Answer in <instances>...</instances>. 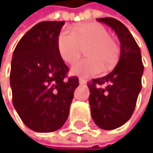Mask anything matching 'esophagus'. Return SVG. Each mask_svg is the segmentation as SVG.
<instances>
[{"label":"esophagus","mask_w":153,"mask_h":153,"mask_svg":"<svg viewBox=\"0 0 153 153\" xmlns=\"http://www.w3.org/2000/svg\"><path fill=\"white\" fill-rule=\"evenodd\" d=\"M86 83V80L84 79V78H82V77H79V84L83 85V84H85Z\"/></svg>","instance_id":"1"}]
</instances>
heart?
<instances>
[{
  "mask_svg": "<svg viewBox=\"0 0 153 153\" xmlns=\"http://www.w3.org/2000/svg\"><path fill=\"white\" fill-rule=\"evenodd\" d=\"M57 49L65 62L72 64L86 51L88 58L73 65L71 74L81 77L100 75L104 70H111L120 57V48L110 32L99 23L80 24L72 30H63L57 39Z\"/></svg>",
  "mask_w": 153,
  "mask_h": 153,
  "instance_id": "1",
  "label": "heart"
}]
</instances>
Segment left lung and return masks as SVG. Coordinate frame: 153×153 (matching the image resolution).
Returning <instances> with one entry per match:
<instances>
[{"label":"left lung","instance_id":"obj_1","mask_svg":"<svg viewBox=\"0 0 153 153\" xmlns=\"http://www.w3.org/2000/svg\"><path fill=\"white\" fill-rule=\"evenodd\" d=\"M97 21L108 25L121 42L120 59L114 70L88 84L92 119L100 128L111 130L125 125L133 114L142 89L144 65L139 46L125 25L109 17Z\"/></svg>","mask_w":153,"mask_h":153}]
</instances>
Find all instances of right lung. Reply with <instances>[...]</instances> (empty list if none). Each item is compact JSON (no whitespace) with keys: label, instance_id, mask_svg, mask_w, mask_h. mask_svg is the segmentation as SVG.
Instances as JSON below:
<instances>
[{"label":"right lung","instance_id":"1","mask_svg":"<svg viewBox=\"0 0 153 153\" xmlns=\"http://www.w3.org/2000/svg\"><path fill=\"white\" fill-rule=\"evenodd\" d=\"M64 24L38 23L21 38L12 55V102L23 123L36 132L62 127L78 86L76 76L67 77L69 68L57 49Z\"/></svg>","mask_w":153,"mask_h":153}]
</instances>
